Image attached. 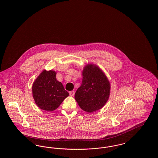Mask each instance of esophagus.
<instances>
[{"instance_id":"34e87169","label":"esophagus","mask_w":158,"mask_h":158,"mask_svg":"<svg viewBox=\"0 0 158 158\" xmlns=\"http://www.w3.org/2000/svg\"><path fill=\"white\" fill-rule=\"evenodd\" d=\"M69 94H70V95L72 96V97L74 96V95H75V91H73V90L70 91V92H69Z\"/></svg>"}]
</instances>
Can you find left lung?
Listing matches in <instances>:
<instances>
[{
	"label": "left lung",
	"instance_id": "8db88e82",
	"mask_svg": "<svg viewBox=\"0 0 158 158\" xmlns=\"http://www.w3.org/2000/svg\"><path fill=\"white\" fill-rule=\"evenodd\" d=\"M82 82L75 98L83 111L92 113L102 108L110 94V83L104 72L96 64L89 63L83 69Z\"/></svg>",
	"mask_w": 158,
	"mask_h": 158
}]
</instances>
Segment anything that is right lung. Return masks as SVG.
<instances>
[{"instance_id": "right-lung-1", "label": "right lung", "mask_w": 158, "mask_h": 158, "mask_svg": "<svg viewBox=\"0 0 158 158\" xmlns=\"http://www.w3.org/2000/svg\"><path fill=\"white\" fill-rule=\"evenodd\" d=\"M32 92L36 105L47 111L56 110L69 95L53 70H44L40 74L33 83Z\"/></svg>"}]
</instances>
